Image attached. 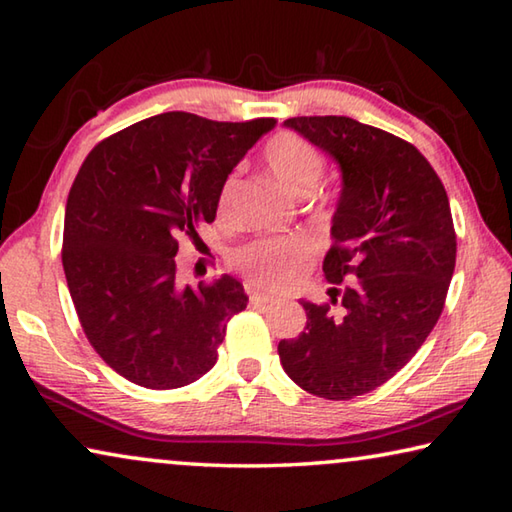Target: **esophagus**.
<instances>
[{
  "label": "esophagus",
  "instance_id": "34e87169",
  "mask_svg": "<svg viewBox=\"0 0 512 512\" xmlns=\"http://www.w3.org/2000/svg\"><path fill=\"white\" fill-rule=\"evenodd\" d=\"M277 298L273 296H266V293H250V305L255 307H268V305H275Z\"/></svg>",
  "mask_w": 512,
  "mask_h": 512
}]
</instances>
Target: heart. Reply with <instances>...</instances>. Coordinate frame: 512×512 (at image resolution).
I'll return each instance as SVG.
<instances>
[{"instance_id": "obj_1", "label": "heart", "mask_w": 512, "mask_h": 512, "mask_svg": "<svg viewBox=\"0 0 512 512\" xmlns=\"http://www.w3.org/2000/svg\"><path fill=\"white\" fill-rule=\"evenodd\" d=\"M264 160L273 176L293 196H309L323 178L325 158L314 144L293 133H282L266 144ZM235 201V176L225 178L216 196V216L228 221ZM316 246L307 237L291 235L277 239H257L241 246L232 255V264L250 282L268 291H287L314 262Z\"/></svg>"}]
</instances>
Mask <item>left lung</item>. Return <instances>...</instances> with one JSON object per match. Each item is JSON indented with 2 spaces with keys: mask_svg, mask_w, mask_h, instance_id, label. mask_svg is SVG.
I'll use <instances>...</instances> for the list:
<instances>
[{
  "mask_svg": "<svg viewBox=\"0 0 512 512\" xmlns=\"http://www.w3.org/2000/svg\"><path fill=\"white\" fill-rule=\"evenodd\" d=\"M284 126L339 162L343 192L323 262L332 305L300 300L305 332L277 352L307 393L352 400L400 372L443 314L456 266L452 210L438 173L402 137L336 115Z\"/></svg>",
  "mask_w": 512,
  "mask_h": 512,
  "instance_id": "8db88e82",
  "label": "left lung"
}]
</instances>
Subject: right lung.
Here are the masks:
<instances>
[{"mask_svg":"<svg viewBox=\"0 0 512 512\" xmlns=\"http://www.w3.org/2000/svg\"><path fill=\"white\" fill-rule=\"evenodd\" d=\"M273 117L212 121L164 112L106 137L69 189L63 268L85 336L121 377L151 391L201 379L248 296L235 277L176 280L178 244H198L216 196Z\"/></svg>","mask_w":512,"mask_h":512,"instance_id":"obj_1","label":"right lung"}]
</instances>
